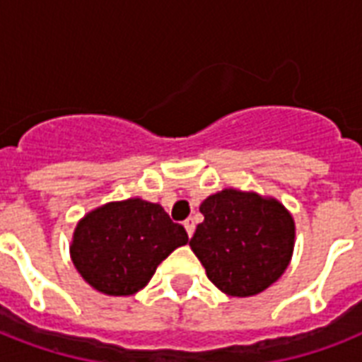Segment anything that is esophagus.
Here are the masks:
<instances>
[{
  "mask_svg": "<svg viewBox=\"0 0 362 362\" xmlns=\"http://www.w3.org/2000/svg\"><path fill=\"white\" fill-rule=\"evenodd\" d=\"M184 227H186L187 237H193V233H195V220H193V218H187V220L184 221Z\"/></svg>",
  "mask_w": 362,
  "mask_h": 362,
  "instance_id": "esophagus-1",
  "label": "esophagus"
}]
</instances>
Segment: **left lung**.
I'll list each match as a JSON object with an SVG mask.
<instances>
[{
	"label": "left lung",
	"instance_id": "obj_1",
	"mask_svg": "<svg viewBox=\"0 0 362 362\" xmlns=\"http://www.w3.org/2000/svg\"><path fill=\"white\" fill-rule=\"evenodd\" d=\"M189 240L209 280L229 297H253L281 278L291 263L295 220L274 197L226 187L209 195Z\"/></svg>",
	"mask_w": 362,
	"mask_h": 362
}]
</instances>
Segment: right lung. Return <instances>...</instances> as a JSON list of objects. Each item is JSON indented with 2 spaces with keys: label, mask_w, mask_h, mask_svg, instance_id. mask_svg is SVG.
I'll return each mask as SVG.
<instances>
[{
  "label": "right lung",
  "mask_w": 362,
  "mask_h": 362,
  "mask_svg": "<svg viewBox=\"0 0 362 362\" xmlns=\"http://www.w3.org/2000/svg\"><path fill=\"white\" fill-rule=\"evenodd\" d=\"M186 229L161 204L141 197L112 201L78 220L71 261L86 284L110 297H131L148 286L159 263L187 244Z\"/></svg>",
  "instance_id": "1"
}]
</instances>
